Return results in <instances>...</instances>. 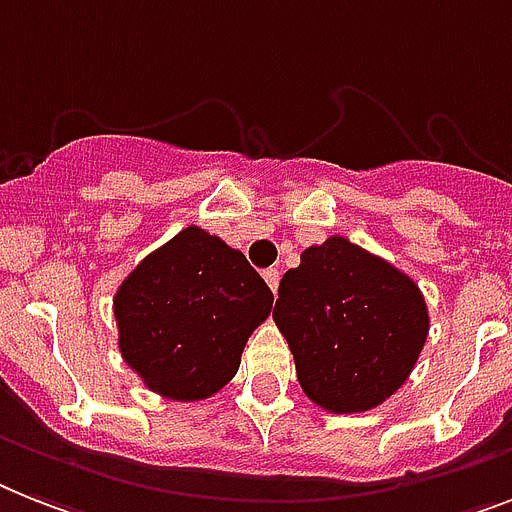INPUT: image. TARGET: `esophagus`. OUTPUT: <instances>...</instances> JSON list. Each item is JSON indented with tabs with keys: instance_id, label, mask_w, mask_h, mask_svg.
Returning a JSON list of instances; mask_svg holds the SVG:
<instances>
[{
	"instance_id": "34e87169",
	"label": "esophagus",
	"mask_w": 512,
	"mask_h": 512,
	"mask_svg": "<svg viewBox=\"0 0 512 512\" xmlns=\"http://www.w3.org/2000/svg\"><path fill=\"white\" fill-rule=\"evenodd\" d=\"M264 280L266 285H269V290L277 293V287H280V272H277V269H264Z\"/></svg>"
}]
</instances>
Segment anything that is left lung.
I'll return each mask as SVG.
<instances>
[{
  "label": "left lung",
  "mask_w": 512,
  "mask_h": 512,
  "mask_svg": "<svg viewBox=\"0 0 512 512\" xmlns=\"http://www.w3.org/2000/svg\"><path fill=\"white\" fill-rule=\"evenodd\" d=\"M272 319L306 398L329 413L371 411L395 395L429 335L416 282L340 235L287 269Z\"/></svg>",
  "instance_id": "obj_1"
}]
</instances>
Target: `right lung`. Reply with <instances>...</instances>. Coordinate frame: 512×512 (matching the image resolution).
<instances>
[{
	"instance_id": "1",
	"label": "right lung",
	"mask_w": 512,
	"mask_h": 512,
	"mask_svg": "<svg viewBox=\"0 0 512 512\" xmlns=\"http://www.w3.org/2000/svg\"><path fill=\"white\" fill-rule=\"evenodd\" d=\"M272 303L243 253L190 225L117 287V345L151 392L193 403L238 374L248 337Z\"/></svg>"
}]
</instances>
